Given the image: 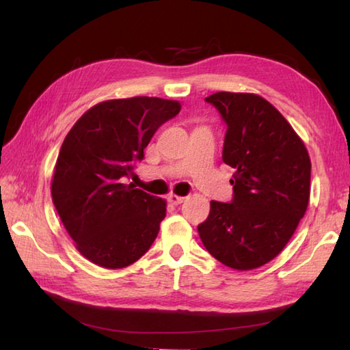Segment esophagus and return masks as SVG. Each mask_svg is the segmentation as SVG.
Instances as JSON below:
<instances>
[{"label": "esophagus", "mask_w": 350, "mask_h": 350, "mask_svg": "<svg viewBox=\"0 0 350 350\" xmlns=\"http://www.w3.org/2000/svg\"><path fill=\"white\" fill-rule=\"evenodd\" d=\"M184 199H185L184 196H178V195H174V193H172V195H169V196H167V201H169L170 204H174V205H178V204H181V202L184 201Z\"/></svg>", "instance_id": "1"}]
</instances>
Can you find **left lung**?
Segmentation results:
<instances>
[{
	"instance_id": "left-lung-1",
	"label": "left lung",
	"mask_w": 350,
	"mask_h": 350,
	"mask_svg": "<svg viewBox=\"0 0 350 350\" xmlns=\"http://www.w3.org/2000/svg\"><path fill=\"white\" fill-rule=\"evenodd\" d=\"M226 125L222 160L234 167L232 199L211 201L198 225L206 251L222 265L251 270L280 254L308 206L311 161L291 125L254 94L205 98Z\"/></svg>"
}]
</instances>
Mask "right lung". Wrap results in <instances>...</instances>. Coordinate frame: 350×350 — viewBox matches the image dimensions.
I'll list each match as a JSON object with an SVG mask.
<instances>
[{"label": "right lung", "mask_w": 350, "mask_h": 350, "mask_svg": "<svg viewBox=\"0 0 350 350\" xmlns=\"http://www.w3.org/2000/svg\"><path fill=\"white\" fill-rule=\"evenodd\" d=\"M180 103L134 96L92 107L70 128L51 184L55 210L89 261L122 269L151 247L166 216L165 199L135 189L126 178L159 128Z\"/></svg>", "instance_id": "1"}]
</instances>
